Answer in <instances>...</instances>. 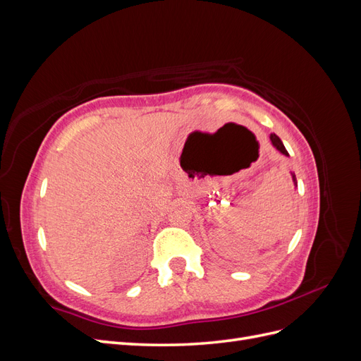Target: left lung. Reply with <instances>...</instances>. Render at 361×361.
<instances>
[{
  "label": "left lung",
  "mask_w": 361,
  "mask_h": 361,
  "mask_svg": "<svg viewBox=\"0 0 361 361\" xmlns=\"http://www.w3.org/2000/svg\"><path fill=\"white\" fill-rule=\"evenodd\" d=\"M271 143L272 145H274V147L277 149V150H280L281 152V154L283 155H286V157H289V154H288V150H286V147L285 146H283V143H281V140L276 135V134H271ZM292 179H293V182H295V174H292ZM295 183H297V182H295Z\"/></svg>",
  "instance_id": "left-lung-1"
}]
</instances>
